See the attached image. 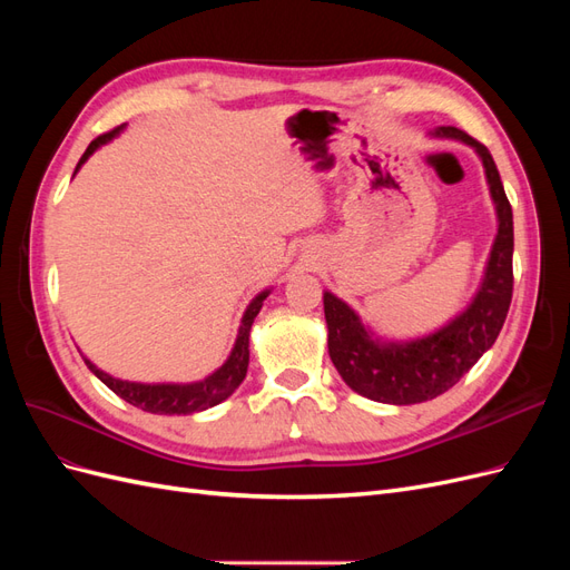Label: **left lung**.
<instances>
[{"label":"left lung","mask_w":570,"mask_h":570,"mask_svg":"<svg viewBox=\"0 0 570 570\" xmlns=\"http://www.w3.org/2000/svg\"><path fill=\"white\" fill-rule=\"evenodd\" d=\"M430 135L475 149L494 202L497 235L471 304L435 333L413 340H381L347 302L323 292L327 352L342 381L361 396L394 406L435 400L454 387L494 344L513 292V214L492 154L454 126L435 128Z\"/></svg>","instance_id":"left-lung-1"}]
</instances>
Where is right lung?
<instances>
[{
  "mask_svg": "<svg viewBox=\"0 0 570 570\" xmlns=\"http://www.w3.org/2000/svg\"><path fill=\"white\" fill-rule=\"evenodd\" d=\"M124 128H126V124L118 126L111 132L99 135L97 140H92L90 147L85 149V154L80 157V161L76 166V174L101 145L111 142ZM268 295H271V289H264L249 302L247 312L243 316V323H239L237 340L233 344L230 356L226 358V364L216 368L212 375H206L204 381H197V383H130V381H120V377H114L101 368H97L88 356H82V358H85V364H88V368L99 377V381L105 383L111 392H116L120 400H126L128 404L142 409V411L164 413V416H174V413H178V416H187V413L212 409V406L220 404L223 400H228V396L239 387V383L245 381L247 366H249V331H252V323H254L256 314L262 312L264 299Z\"/></svg>",
  "mask_w": 570,
  "mask_h": 570,
  "instance_id": "1",
  "label": "right lung"
}]
</instances>
